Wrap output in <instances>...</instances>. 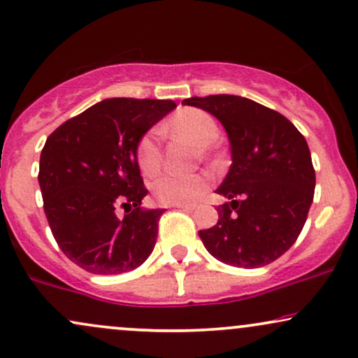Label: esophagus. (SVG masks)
Listing matches in <instances>:
<instances>
[{
	"mask_svg": "<svg viewBox=\"0 0 358 358\" xmlns=\"http://www.w3.org/2000/svg\"><path fill=\"white\" fill-rule=\"evenodd\" d=\"M176 208L183 210V212H193V210H195V206L193 205H176Z\"/></svg>",
	"mask_w": 358,
	"mask_h": 358,
	"instance_id": "34e87169",
	"label": "esophagus"
}]
</instances>
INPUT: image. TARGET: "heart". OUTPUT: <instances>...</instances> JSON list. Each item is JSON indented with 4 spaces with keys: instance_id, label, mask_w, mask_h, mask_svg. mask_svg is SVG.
<instances>
[{
    "instance_id": "1",
    "label": "heart",
    "mask_w": 358,
    "mask_h": 358,
    "mask_svg": "<svg viewBox=\"0 0 358 358\" xmlns=\"http://www.w3.org/2000/svg\"><path fill=\"white\" fill-rule=\"evenodd\" d=\"M163 130L190 140L200 148V153L208 152V146L218 138V124L212 115L198 108H183L173 115ZM136 163L145 175L152 176L162 166V150L157 143L153 131L140 138L136 145ZM208 176L201 173L180 175L165 173L158 176L153 183V193L158 201L165 205L195 203L208 190Z\"/></svg>"
}]
</instances>
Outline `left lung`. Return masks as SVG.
Returning <instances> with one entry per match:
<instances>
[{
	"instance_id": "8db88e82",
	"label": "left lung",
	"mask_w": 358,
	"mask_h": 358,
	"mask_svg": "<svg viewBox=\"0 0 358 358\" xmlns=\"http://www.w3.org/2000/svg\"><path fill=\"white\" fill-rule=\"evenodd\" d=\"M220 120L231 150V166L217 193L228 201L218 222L200 230L217 260L258 268L282 257L307 222L315 192L310 150L295 124L260 103L235 94L188 98Z\"/></svg>"
}]
</instances>
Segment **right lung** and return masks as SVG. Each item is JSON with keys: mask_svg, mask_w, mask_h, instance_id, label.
<instances>
[{"mask_svg": "<svg viewBox=\"0 0 358 358\" xmlns=\"http://www.w3.org/2000/svg\"><path fill=\"white\" fill-rule=\"evenodd\" d=\"M175 106L171 100L108 98L64 122L43 146L38 182L51 234L86 272H130L153 252L165 210L140 206L148 190L136 145ZM118 208H125L123 219Z\"/></svg>", "mask_w": 358, "mask_h": 358, "instance_id": "add662e5", "label": "right lung"}]
</instances>
